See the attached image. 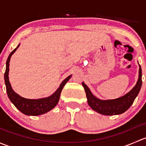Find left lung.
Listing matches in <instances>:
<instances>
[{"instance_id":"obj_1","label":"left lung","mask_w":146,"mask_h":146,"mask_svg":"<svg viewBox=\"0 0 146 146\" xmlns=\"http://www.w3.org/2000/svg\"><path fill=\"white\" fill-rule=\"evenodd\" d=\"M86 93L88 103L90 107L95 111L104 115H117L125 112L133 104V101L138 95L142 85V70L139 65V75L136 85L133 89L121 98L114 100H102L92 95L88 87L82 82Z\"/></svg>"}]
</instances>
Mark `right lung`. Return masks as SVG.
<instances>
[{"instance_id":"1","label":"right lung","mask_w":146,"mask_h":146,"mask_svg":"<svg viewBox=\"0 0 146 146\" xmlns=\"http://www.w3.org/2000/svg\"><path fill=\"white\" fill-rule=\"evenodd\" d=\"M19 46L20 44L10 53L6 61V69H5V75H4V78H5V86H6L8 96L11 102L15 106L16 108L26 115L38 116L40 115V114H45V113L48 112V111L52 110L58 104L61 91H62L66 82L68 81L69 79L71 78V75L66 78L64 81L61 82L59 88L56 90V91L48 98H41V99L38 100L26 99V98H22L21 96H20L16 92H14V90L12 88L11 85H10L9 78H8L10 58H11V56L15 52Z\"/></svg>"}]
</instances>
